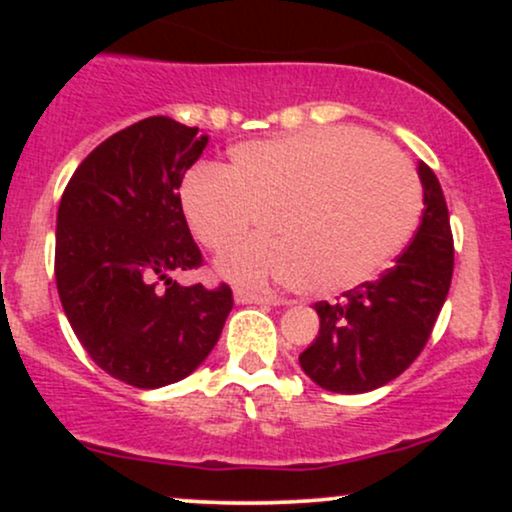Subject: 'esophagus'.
<instances>
[{
    "instance_id": "obj_1",
    "label": "esophagus",
    "mask_w": 512,
    "mask_h": 512,
    "mask_svg": "<svg viewBox=\"0 0 512 512\" xmlns=\"http://www.w3.org/2000/svg\"><path fill=\"white\" fill-rule=\"evenodd\" d=\"M233 298H236V303H243V305H274L276 301L269 296H262V293H252V291H245V289H236L233 293Z\"/></svg>"
}]
</instances>
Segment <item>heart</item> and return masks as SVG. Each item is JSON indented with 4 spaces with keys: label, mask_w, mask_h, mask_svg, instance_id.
<instances>
[{
    "label": "heart",
    "mask_w": 512,
    "mask_h": 512,
    "mask_svg": "<svg viewBox=\"0 0 512 512\" xmlns=\"http://www.w3.org/2000/svg\"><path fill=\"white\" fill-rule=\"evenodd\" d=\"M180 202L195 238L214 252L236 248L260 221L264 236L219 262L226 279L327 296L368 281L404 248L421 192L392 146L327 127L238 144L223 170H192Z\"/></svg>",
    "instance_id": "b5f03b06"
}]
</instances>
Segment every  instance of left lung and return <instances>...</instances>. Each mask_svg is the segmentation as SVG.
<instances>
[{
	"mask_svg": "<svg viewBox=\"0 0 512 512\" xmlns=\"http://www.w3.org/2000/svg\"><path fill=\"white\" fill-rule=\"evenodd\" d=\"M424 216L419 231L378 281L346 291L342 301L315 303L320 332L298 356L313 383L358 395L402 375L421 354L452 281V233L440 182L419 163Z\"/></svg>",
	"mask_w": 512,
	"mask_h": 512,
	"instance_id": "8db88e82",
	"label": "left lung"
}]
</instances>
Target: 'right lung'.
Segmentation results:
<instances>
[{"mask_svg": "<svg viewBox=\"0 0 512 512\" xmlns=\"http://www.w3.org/2000/svg\"><path fill=\"white\" fill-rule=\"evenodd\" d=\"M209 134L156 115L98 144L57 209L55 279L88 356L122 383L156 390L204 363L233 308L231 289L182 286L202 264L180 182Z\"/></svg>", "mask_w": 512, "mask_h": 512, "instance_id": "1", "label": "right lung"}]
</instances>
